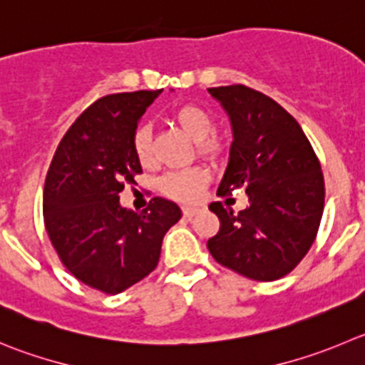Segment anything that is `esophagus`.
Here are the masks:
<instances>
[{"mask_svg":"<svg viewBox=\"0 0 365 365\" xmlns=\"http://www.w3.org/2000/svg\"><path fill=\"white\" fill-rule=\"evenodd\" d=\"M199 207H192V206H185L182 207V215H185L186 218H192V217H195L197 213H199Z\"/></svg>","mask_w":365,"mask_h":365,"instance_id":"esophagus-1","label":"esophagus"}]
</instances>
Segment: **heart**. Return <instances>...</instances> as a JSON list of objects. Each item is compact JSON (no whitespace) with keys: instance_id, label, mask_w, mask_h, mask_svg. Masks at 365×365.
Returning a JSON list of instances; mask_svg holds the SVG:
<instances>
[{"instance_id":"b5f03b06","label":"heart","mask_w":365,"mask_h":365,"mask_svg":"<svg viewBox=\"0 0 365 365\" xmlns=\"http://www.w3.org/2000/svg\"><path fill=\"white\" fill-rule=\"evenodd\" d=\"M173 121L188 138H192L197 145V150L202 155L215 158L222 150V141L213 138V118L206 109L199 106H182L173 114ZM133 148L138 161L141 165L152 163V133L148 125H140L134 130ZM210 182V175L204 168H188L180 172H172L159 180V190L166 197L180 202H192L199 199L200 192Z\"/></svg>"}]
</instances>
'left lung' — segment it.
Returning <instances> with one entry per match:
<instances>
[{
    "mask_svg": "<svg viewBox=\"0 0 365 365\" xmlns=\"http://www.w3.org/2000/svg\"><path fill=\"white\" fill-rule=\"evenodd\" d=\"M231 125L232 141L217 195L244 190L245 210L211 202L220 231L207 240L220 265L255 281L289 274L314 244L324 210L321 165L301 125L263 93L210 88Z\"/></svg>",
    "mask_w": 365,
    "mask_h": 365,
    "instance_id": "obj_1",
    "label": "left lung"
}]
</instances>
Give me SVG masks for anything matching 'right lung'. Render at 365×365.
I'll return each mask as SVG.
<instances>
[{
  "label": "right lung",
  "instance_id": "add662e5",
  "mask_svg": "<svg viewBox=\"0 0 365 365\" xmlns=\"http://www.w3.org/2000/svg\"><path fill=\"white\" fill-rule=\"evenodd\" d=\"M163 93H116L96 100L62 138L44 182V225L66 269L106 294H120L158 267L166 231L182 217L154 197L143 213L120 204L141 173L133 148L145 110Z\"/></svg>",
  "mask_w": 365,
  "mask_h": 365
}]
</instances>
